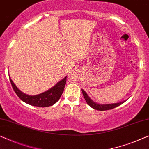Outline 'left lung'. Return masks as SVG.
Instances as JSON below:
<instances>
[{
    "mask_svg": "<svg viewBox=\"0 0 149 149\" xmlns=\"http://www.w3.org/2000/svg\"><path fill=\"white\" fill-rule=\"evenodd\" d=\"M82 95L84 96V99L86 100V103H87L89 106L92 107L93 109L97 110V111H107V110L113 109L116 107H118L119 105L122 104L123 103H124L125 102V101H123L120 102H118V103H113V104H98V103H97V102H94L93 100H91V98H90V97H88L85 91L82 90Z\"/></svg>",
    "mask_w": 149,
    "mask_h": 149,
    "instance_id": "8db88e82",
    "label": "left lung"
}]
</instances>
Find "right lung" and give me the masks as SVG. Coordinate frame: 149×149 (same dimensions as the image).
<instances>
[{
  "mask_svg": "<svg viewBox=\"0 0 149 149\" xmlns=\"http://www.w3.org/2000/svg\"><path fill=\"white\" fill-rule=\"evenodd\" d=\"M9 79L12 84L13 90L15 91L18 97L20 98V100L27 104L32 105V106L47 107L55 104L61 98L64 91V88H65L66 81H67V77L59 81L49 90L35 96L28 95L21 92L13 82L10 77H9Z\"/></svg>",
  "mask_w": 149,
  "mask_h": 149,
  "instance_id": "right-lung-1",
  "label": "right lung"
}]
</instances>
